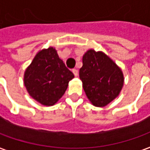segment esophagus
<instances>
[{
	"label": "esophagus",
	"instance_id": "obj_1",
	"mask_svg": "<svg viewBox=\"0 0 150 150\" xmlns=\"http://www.w3.org/2000/svg\"><path fill=\"white\" fill-rule=\"evenodd\" d=\"M72 72H73V74L75 75V76H77V75H78V70H76V69H73V70H72Z\"/></svg>",
	"mask_w": 150,
	"mask_h": 150
}]
</instances>
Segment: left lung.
Wrapping results in <instances>:
<instances>
[{"label": "left lung", "mask_w": 150, "mask_h": 150, "mask_svg": "<svg viewBox=\"0 0 150 150\" xmlns=\"http://www.w3.org/2000/svg\"><path fill=\"white\" fill-rule=\"evenodd\" d=\"M80 78L93 105L104 107L119 96L124 85L120 68L105 53L89 50L83 55Z\"/></svg>", "instance_id": "1"}]
</instances>
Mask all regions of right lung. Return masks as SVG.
I'll return each instance as SVG.
<instances>
[{"label": "right lung", "mask_w": 150, "mask_h": 150, "mask_svg": "<svg viewBox=\"0 0 150 150\" xmlns=\"http://www.w3.org/2000/svg\"><path fill=\"white\" fill-rule=\"evenodd\" d=\"M73 73L53 47L39 51L25 70L24 84L29 95L41 105H54L65 94Z\"/></svg>", "instance_id": "1"}]
</instances>
